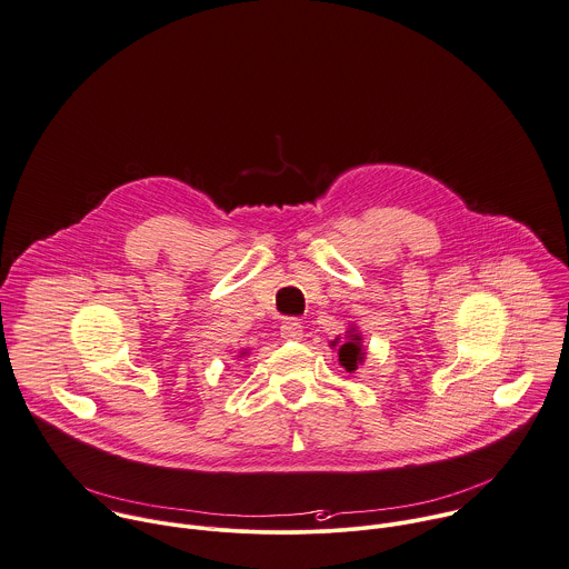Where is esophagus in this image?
Instances as JSON below:
<instances>
[{
    "mask_svg": "<svg viewBox=\"0 0 569 569\" xmlns=\"http://www.w3.org/2000/svg\"><path fill=\"white\" fill-rule=\"evenodd\" d=\"M281 337H283L286 341H297V339H301V337H303V326H301V321L295 319V317L283 319V321H281Z\"/></svg>",
    "mask_w": 569,
    "mask_h": 569,
    "instance_id": "1",
    "label": "esophagus"
}]
</instances>
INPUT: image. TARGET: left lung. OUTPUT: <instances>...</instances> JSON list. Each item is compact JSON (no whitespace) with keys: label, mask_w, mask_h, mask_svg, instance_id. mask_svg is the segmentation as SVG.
Instances as JSON below:
<instances>
[{"label":"left lung","mask_w":569,"mask_h":569,"mask_svg":"<svg viewBox=\"0 0 569 569\" xmlns=\"http://www.w3.org/2000/svg\"><path fill=\"white\" fill-rule=\"evenodd\" d=\"M335 343H339V339L337 341H332V346ZM363 348H361V337L357 335V332H348V337L343 339V343H341V348H339V363L348 370V372H352V370H357V366L363 361Z\"/></svg>","instance_id":"8db88e82"}]
</instances>
